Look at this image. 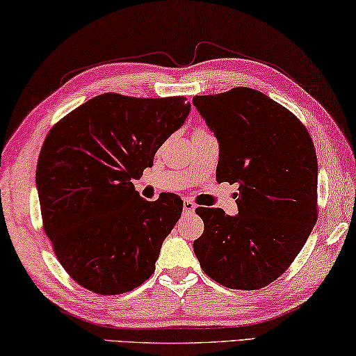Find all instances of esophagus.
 Wrapping results in <instances>:
<instances>
[{
    "mask_svg": "<svg viewBox=\"0 0 356 356\" xmlns=\"http://www.w3.org/2000/svg\"><path fill=\"white\" fill-rule=\"evenodd\" d=\"M195 209H196L195 202H191L190 200H185L184 201V211H185V213H193Z\"/></svg>",
    "mask_w": 356,
    "mask_h": 356,
    "instance_id": "obj_1",
    "label": "esophagus"
}]
</instances>
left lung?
Wrapping results in <instances>:
<instances>
[{
    "label": "left lung",
    "instance_id": "1",
    "mask_svg": "<svg viewBox=\"0 0 356 356\" xmlns=\"http://www.w3.org/2000/svg\"><path fill=\"white\" fill-rule=\"evenodd\" d=\"M218 140L217 180L239 185L238 216L198 207L193 242L209 277L228 289H263L285 273L317 222L318 165L306 127L258 90L195 97Z\"/></svg>",
    "mask_w": 356,
    "mask_h": 356
}]
</instances>
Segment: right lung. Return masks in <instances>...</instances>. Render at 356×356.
<instances>
[{"instance_id":"obj_1","label":"right lung","mask_w":356,"mask_h":356,"mask_svg":"<svg viewBox=\"0 0 356 356\" xmlns=\"http://www.w3.org/2000/svg\"><path fill=\"white\" fill-rule=\"evenodd\" d=\"M190 109L184 97L104 93L49 131L36 168L44 231L79 285L120 295L154 274L184 202L174 193L145 201L131 180L154 165Z\"/></svg>"}]
</instances>
